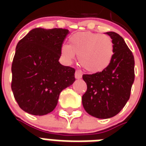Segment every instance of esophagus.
Here are the masks:
<instances>
[{
	"mask_svg": "<svg viewBox=\"0 0 146 146\" xmlns=\"http://www.w3.org/2000/svg\"><path fill=\"white\" fill-rule=\"evenodd\" d=\"M82 77V73L80 70H76L75 72V78L76 79H80Z\"/></svg>",
	"mask_w": 146,
	"mask_h": 146,
	"instance_id": "obj_1",
	"label": "esophagus"
}]
</instances>
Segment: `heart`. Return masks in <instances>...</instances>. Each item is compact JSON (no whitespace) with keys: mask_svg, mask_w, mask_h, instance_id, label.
<instances>
[{"mask_svg":"<svg viewBox=\"0 0 146 146\" xmlns=\"http://www.w3.org/2000/svg\"><path fill=\"white\" fill-rule=\"evenodd\" d=\"M61 54L67 62H72L77 54L80 63L87 71L100 73L113 60L114 44L112 38L106 34L78 32L71 35L70 45H62Z\"/></svg>","mask_w":146,"mask_h":146,"instance_id":"obj_1","label":"heart"}]
</instances>
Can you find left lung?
<instances>
[{"label":"left lung","instance_id":"1","mask_svg":"<svg viewBox=\"0 0 146 146\" xmlns=\"http://www.w3.org/2000/svg\"><path fill=\"white\" fill-rule=\"evenodd\" d=\"M106 33L114 44L111 63L100 73L83 75L88 87L82 96L83 106L88 114L99 119L111 118L121 111L130 98L135 80L134 55L124 40L115 32Z\"/></svg>","mask_w":146,"mask_h":146}]
</instances>
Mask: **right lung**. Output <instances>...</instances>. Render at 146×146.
Wrapping results in <instances>:
<instances>
[{
	"label": "right lung",
	"mask_w": 146,
	"mask_h": 146,
	"mask_svg": "<svg viewBox=\"0 0 146 146\" xmlns=\"http://www.w3.org/2000/svg\"><path fill=\"white\" fill-rule=\"evenodd\" d=\"M66 29L35 28L20 40L12 65L11 90L22 110L43 116L56 107L61 92L75 81V70L58 62Z\"/></svg>",
	"instance_id": "obj_1"
}]
</instances>
